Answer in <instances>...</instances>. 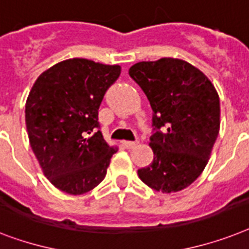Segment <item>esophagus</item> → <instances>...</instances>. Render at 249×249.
Here are the masks:
<instances>
[{
    "mask_svg": "<svg viewBox=\"0 0 249 249\" xmlns=\"http://www.w3.org/2000/svg\"><path fill=\"white\" fill-rule=\"evenodd\" d=\"M122 145L126 149H132L136 146L137 142H135V141H122Z\"/></svg>",
    "mask_w": 249,
    "mask_h": 249,
    "instance_id": "obj_1",
    "label": "esophagus"
}]
</instances>
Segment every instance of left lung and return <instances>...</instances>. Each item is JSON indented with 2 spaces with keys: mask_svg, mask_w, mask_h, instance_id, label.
Returning <instances> with one entry per match:
<instances>
[{
  "mask_svg": "<svg viewBox=\"0 0 249 249\" xmlns=\"http://www.w3.org/2000/svg\"><path fill=\"white\" fill-rule=\"evenodd\" d=\"M128 73L148 97L156 130L149 144L154 159L137 175L157 192H180L203 172L218 136L217 91L203 71L181 59L140 61Z\"/></svg>",
  "mask_w": 249,
  "mask_h": 249,
  "instance_id": "1",
  "label": "left lung"
}]
</instances>
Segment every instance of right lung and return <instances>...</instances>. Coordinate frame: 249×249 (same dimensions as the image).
<instances>
[{
	"mask_svg": "<svg viewBox=\"0 0 249 249\" xmlns=\"http://www.w3.org/2000/svg\"><path fill=\"white\" fill-rule=\"evenodd\" d=\"M121 74L119 65L68 59L36 79L25 103L32 150L51 184L79 196L104 180L118 148L104 140L99 108Z\"/></svg>",
	"mask_w": 249,
	"mask_h": 249,
	"instance_id": "add662e5",
	"label": "right lung"
}]
</instances>
